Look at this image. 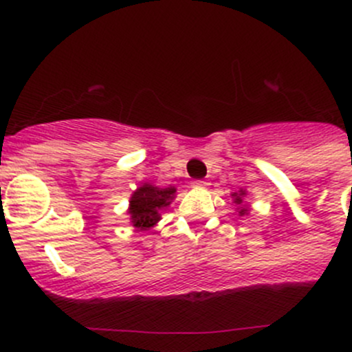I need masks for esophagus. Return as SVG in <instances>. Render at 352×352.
Here are the masks:
<instances>
[{
	"label": "esophagus",
	"instance_id": "obj_1",
	"mask_svg": "<svg viewBox=\"0 0 352 352\" xmlns=\"http://www.w3.org/2000/svg\"><path fill=\"white\" fill-rule=\"evenodd\" d=\"M192 186H194V187H204V186H208V182H206V180L199 179V180H194Z\"/></svg>",
	"mask_w": 352,
	"mask_h": 352
}]
</instances>
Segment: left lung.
I'll list each match as a JSON object with an SVG mask.
<instances>
[{"label": "left lung", "instance_id": "obj_1", "mask_svg": "<svg viewBox=\"0 0 352 352\" xmlns=\"http://www.w3.org/2000/svg\"><path fill=\"white\" fill-rule=\"evenodd\" d=\"M233 196H235V202H236V204H240V202H242V197L245 196V192H243V190H240L239 194L233 192ZM245 211H247V209H242V211H240V214H245Z\"/></svg>", "mask_w": 352, "mask_h": 352}]
</instances>
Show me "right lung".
Instances as JSON below:
<instances>
[{
  "instance_id": "add662e5",
  "label": "right lung",
  "mask_w": 352,
  "mask_h": 352,
  "mask_svg": "<svg viewBox=\"0 0 352 352\" xmlns=\"http://www.w3.org/2000/svg\"><path fill=\"white\" fill-rule=\"evenodd\" d=\"M173 194H175V187L160 189V187H153L150 184H144L143 187H140L131 197L129 214L133 219V225L141 230L151 228L160 219V211L170 204Z\"/></svg>"
}]
</instances>
